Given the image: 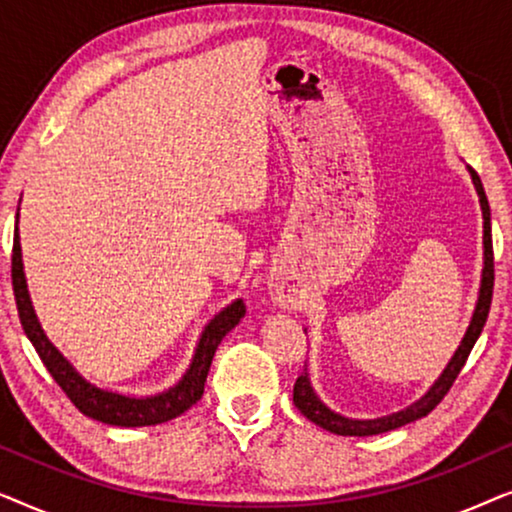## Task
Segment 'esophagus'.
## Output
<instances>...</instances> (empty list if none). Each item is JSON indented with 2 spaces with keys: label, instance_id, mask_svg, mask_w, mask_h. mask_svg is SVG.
Returning <instances> with one entry per match:
<instances>
[{
  "label": "esophagus",
  "instance_id": "1",
  "mask_svg": "<svg viewBox=\"0 0 512 512\" xmlns=\"http://www.w3.org/2000/svg\"><path fill=\"white\" fill-rule=\"evenodd\" d=\"M286 298H289V296H284V293H279V296H277V300H282V303H284Z\"/></svg>",
  "mask_w": 512,
  "mask_h": 512
}]
</instances>
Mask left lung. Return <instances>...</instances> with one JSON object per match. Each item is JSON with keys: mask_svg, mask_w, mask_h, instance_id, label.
I'll use <instances>...</instances> for the list:
<instances>
[{"mask_svg": "<svg viewBox=\"0 0 512 512\" xmlns=\"http://www.w3.org/2000/svg\"><path fill=\"white\" fill-rule=\"evenodd\" d=\"M471 172L475 191L480 195V207H482V219H485V270H482V286H480V298H478V307H475L473 321L468 326L466 338L461 340V345L457 349V354L452 356L450 366L445 368V373L440 375V380L433 384L429 394H426L422 401H417L415 405H410L408 410L396 412V415L382 417V419H368V422H361V419H347L335 415L333 410H328L324 403L314 396V391L310 387V380H307V373H300L296 377V384H293V403L296 408L303 412V415L314 422L321 429L338 433V436H377V433L384 431H394L398 426L415 422L419 417H426L429 412L436 408V405L443 401L447 396V391L452 389L454 380H457L461 368L466 366L468 354L475 345V340L480 338L482 328H485L489 307H492V293H494V249H492V216H489V202L485 195V188H482V181L478 177V172L473 167H468Z\"/></svg>", "mask_w": 512, "mask_h": 512, "instance_id": "8db88e82", "label": "left lung"}]
</instances>
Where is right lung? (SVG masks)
<instances>
[{
    "mask_svg": "<svg viewBox=\"0 0 512 512\" xmlns=\"http://www.w3.org/2000/svg\"><path fill=\"white\" fill-rule=\"evenodd\" d=\"M11 282H13V296H16V307L20 324L30 342L37 349L39 359L58 387L65 391V396L72 401L79 412L86 417H93L102 424L111 426H151L163 424L170 419L179 417L181 412L193 408L205 394V380L212 366L214 352L219 342L226 338L228 331H233L237 321L244 317L247 307L242 300H235L226 310L209 321L205 333L195 349L191 368L186 370L184 380L177 387H172L165 394L151 396V398H130L121 394H111V391H102L88 384L76 370L69 366L65 356L55 349L48 338L41 331L37 314L32 310L30 296H27L25 272H23V258H20V242H18V216H16V233H13V254H11Z\"/></svg>",
    "mask_w": 512,
    "mask_h": 512,
    "instance_id": "obj_1",
    "label": "right lung"
}]
</instances>
